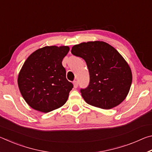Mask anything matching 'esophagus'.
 I'll return each instance as SVG.
<instances>
[{
    "instance_id": "obj_1",
    "label": "esophagus",
    "mask_w": 152,
    "mask_h": 152,
    "mask_svg": "<svg viewBox=\"0 0 152 152\" xmlns=\"http://www.w3.org/2000/svg\"><path fill=\"white\" fill-rule=\"evenodd\" d=\"M73 84H74V88H76L77 87H78V81H77L76 80H74Z\"/></svg>"
}]
</instances>
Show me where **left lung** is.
Returning <instances> with one entry per match:
<instances>
[{"mask_svg":"<svg viewBox=\"0 0 152 152\" xmlns=\"http://www.w3.org/2000/svg\"><path fill=\"white\" fill-rule=\"evenodd\" d=\"M71 52L83 58L88 66L89 85L80 90L87 103L110 109L124 101L132 85V72L116 49L106 42L94 41L74 45Z\"/></svg>","mask_w":152,"mask_h":152,"instance_id":"obj_1","label":"left lung"}]
</instances>
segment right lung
<instances>
[{
    "label": "right lung",
    "instance_id": "add662e5",
    "mask_svg": "<svg viewBox=\"0 0 152 152\" xmlns=\"http://www.w3.org/2000/svg\"><path fill=\"white\" fill-rule=\"evenodd\" d=\"M68 46H45L31 54L18 75V86L23 98L32 108L49 113L62 107L73 84L66 79L62 66Z\"/></svg>",
    "mask_w": 152,
    "mask_h": 152
}]
</instances>
